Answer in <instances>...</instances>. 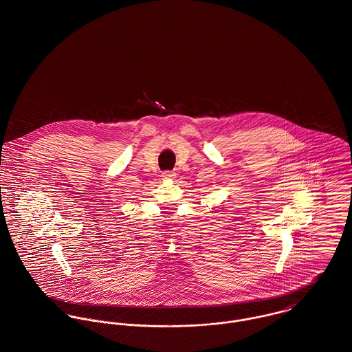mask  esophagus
<instances>
[{
    "label": "esophagus",
    "mask_w": 352,
    "mask_h": 352,
    "mask_svg": "<svg viewBox=\"0 0 352 352\" xmlns=\"http://www.w3.org/2000/svg\"><path fill=\"white\" fill-rule=\"evenodd\" d=\"M175 176H176V173L172 172V170H165V172L162 173V177H165V179H172V177H175Z\"/></svg>",
    "instance_id": "obj_1"
}]
</instances>
